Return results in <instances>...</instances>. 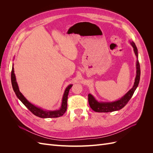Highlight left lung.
I'll list each match as a JSON object with an SVG mask.
<instances>
[{
  "label": "left lung",
  "mask_w": 153,
  "mask_h": 153,
  "mask_svg": "<svg viewBox=\"0 0 153 153\" xmlns=\"http://www.w3.org/2000/svg\"><path fill=\"white\" fill-rule=\"evenodd\" d=\"M131 44L133 46L134 52H135L137 58L138 59V52H137L138 50H137L136 45L133 42H132ZM140 77V64H139V62H138V60H137V75L135 80V83H134V85L132 87V89L129 90L127 93L119 100L114 101V102H111V103L98 102V101H97L94 99L93 96H92L91 94H89L88 95V101H89V103L91 108L97 112H114V111L121 110V108L124 107V106L128 103V101L131 98L132 96L134 94V92H135L137 87H138V84H139Z\"/></svg>",
  "instance_id": "left-lung-1"
}]
</instances>
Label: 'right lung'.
I'll return each instance as SVG.
<instances>
[{
    "label": "right lung",
    "mask_w": 153,
    "mask_h": 153,
    "mask_svg": "<svg viewBox=\"0 0 153 153\" xmlns=\"http://www.w3.org/2000/svg\"><path fill=\"white\" fill-rule=\"evenodd\" d=\"M11 84H12L13 91H15L16 96L18 97V98L22 101L23 104H24L32 114L36 115V116L41 118H55V117H59L62 116V115L66 112V111L67 110L68 96L69 89L71 88L72 85H69L66 89L65 92H64L61 109L56 111H45L39 108L36 107V106H35L34 105L29 103V101L26 100V98L24 96V95L21 93L19 90V88H18L17 82L16 81L15 75V73H14L13 65L12 68V70H11Z\"/></svg>",
    "instance_id": "add662e5"
}]
</instances>
